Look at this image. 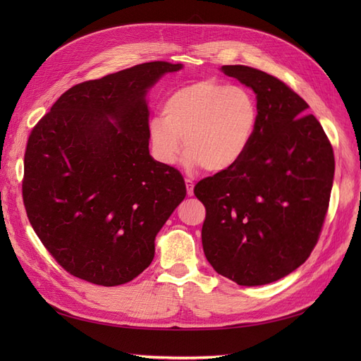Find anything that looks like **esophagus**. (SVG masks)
<instances>
[{
    "label": "esophagus",
    "instance_id": "obj_1",
    "mask_svg": "<svg viewBox=\"0 0 361 361\" xmlns=\"http://www.w3.org/2000/svg\"><path fill=\"white\" fill-rule=\"evenodd\" d=\"M185 185H187V194L191 197L194 194V182L191 179H185Z\"/></svg>",
    "mask_w": 361,
    "mask_h": 361
}]
</instances>
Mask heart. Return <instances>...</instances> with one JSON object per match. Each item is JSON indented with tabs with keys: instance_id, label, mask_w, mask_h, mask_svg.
<instances>
[{
	"instance_id": "1",
	"label": "heart",
	"mask_w": 361,
	"mask_h": 361,
	"mask_svg": "<svg viewBox=\"0 0 361 361\" xmlns=\"http://www.w3.org/2000/svg\"><path fill=\"white\" fill-rule=\"evenodd\" d=\"M257 125L259 105L245 87L202 80L166 97L162 116L149 120L147 138L152 155L164 166H173L185 147L188 169L220 173L245 157Z\"/></svg>"
}]
</instances>
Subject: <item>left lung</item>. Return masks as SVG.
I'll list each match as a JSON object with an SVG mask.
<instances>
[{"mask_svg":"<svg viewBox=\"0 0 361 361\" xmlns=\"http://www.w3.org/2000/svg\"><path fill=\"white\" fill-rule=\"evenodd\" d=\"M256 94L259 125L235 167L200 180L202 244L212 268L241 286L268 285L302 265L329 209L333 147L307 102L276 76L223 66Z\"/></svg>","mask_w":361,"mask_h":361,"instance_id":"1","label":"left lung"}]
</instances>
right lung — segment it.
I'll return each instance as SVG.
<instances>
[{
  "mask_svg": "<svg viewBox=\"0 0 361 361\" xmlns=\"http://www.w3.org/2000/svg\"><path fill=\"white\" fill-rule=\"evenodd\" d=\"M180 63L150 61L64 92L32 128L23 195L36 235L72 276L134 280L187 195L182 174L149 154L146 94Z\"/></svg>",
  "mask_w": 361,
  "mask_h": 361,
  "instance_id": "obj_1",
  "label": "right lung"
}]
</instances>
